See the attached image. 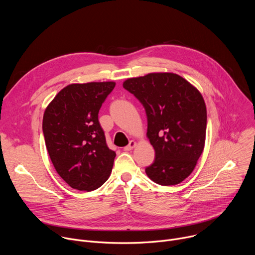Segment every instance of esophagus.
Instances as JSON below:
<instances>
[{
    "instance_id": "34e87169",
    "label": "esophagus",
    "mask_w": 255,
    "mask_h": 255,
    "mask_svg": "<svg viewBox=\"0 0 255 255\" xmlns=\"http://www.w3.org/2000/svg\"><path fill=\"white\" fill-rule=\"evenodd\" d=\"M135 145H136V142L133 141V140H131V141L129 142V144L127 145V146L124 147V150H125V151H130L131 149H133V148L135 147Z\"/></svg>"
}]
</instances>
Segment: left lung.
Segmentation results:
<instances>
[{
  "instance_id": "8db88e82",
  "label": "left lung",
  "mask_w": 255,
  "mask_h": 255,
  "mask_svg": "<svg viewBox=\"0 0 255 255\" xmlns=\"http://www.w3.org/2000/svg\"><path fill=\"white\" fill-rule=\"evenodd\" d=\"M123 88L142 104L147 116V137L155 158L145 172L161 186L181 183L205 146L207 109L201 93L170 72L128 79Z\"/></svg>"
}]
</instances>
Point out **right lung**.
Listing matches in <instances>:
<instances>
[{
	"label": "right lung",
	"instance_id": "right-lung-1",
	"mask_svg": "<svg viewBox=\"0 0 255 255\" xmlns=\"http://www.w3.org/2000/svg\"><path fill=\"white\" fill-rule=\"evenodd\" d=\"M115 85H69L44 112L42 130L48 154L57 173L72 189L94 191L110 176L116 153L108 147L98 115Z\"/></svg>",
	"mask_w": 255,
	"mask_h": 255
}]
</instances>
